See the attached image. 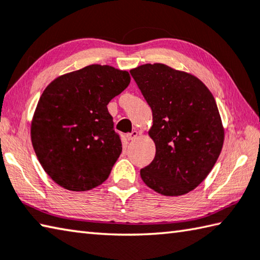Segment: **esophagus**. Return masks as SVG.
<instances>
[{"label": "esophagus", "instance_id": "34e87169", "mask_svg": "<svg viewBox=\"0 0 260 260\" xmlns=\"http://www.w3.org/2000/svg\"><path fill=\"white\" fill-rule=\"evenodd\" d=\"M139 136V132L138 131H133L132 132V133H128L126 135V138H127V140L128 141H133V140H135L136 138H138Z\"/></svg>", "mask_w": 260, "mask_h": 260}]
</instances>
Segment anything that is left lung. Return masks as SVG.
I'll return each mask as SVG.
<instances>
[{
  "label": "left lung",
  "mask_w": 260,
  "mask_h": 260,
  "mask_svg": "<svg viewBox=\"0 0 260 260\" xmlns=\"http://www.w3.org/2000/svg\"><path fill=\"white\" fill-rule=\"evenodd\" d=\"M152 110L155 155L141 177L162 196L186 194L208 176L224 143V127L208 87L164 63L131 70Z\"/></svg>",
  "instance_id": "obj_1"
}]
</instances>
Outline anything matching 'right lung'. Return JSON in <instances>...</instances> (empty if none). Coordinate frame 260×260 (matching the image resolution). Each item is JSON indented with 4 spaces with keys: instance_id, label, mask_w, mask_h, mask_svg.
Segmentation results:
<instances>
[{
    "instance_id": "1",
    "label": "right lung",
    "mask_w": 260,
    "mask_h": 260,
    "mask_svg": "<svg viewBox=\"0 0 260 260\" xmlns=\"http://www.w3.org/2000/svg\"><path fill=\"white\" fill-rule=\"evenodd\" d=\"M126 70L91 64L55 78L37 103L30 138L40 164L70 191L100 185L121 153L108 103L128 86Z\"/></svg>"
}]
</instances>
